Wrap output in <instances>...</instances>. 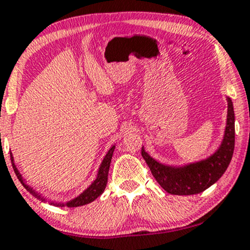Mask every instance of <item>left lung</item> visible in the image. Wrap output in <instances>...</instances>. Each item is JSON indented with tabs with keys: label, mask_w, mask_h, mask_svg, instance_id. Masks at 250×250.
I'll return each instance as SVG.
<instances>
[{
	"label": "left lung",
	"mask_w": 250,
	"mask_h": 250,
	"mask_svg": "<svg viewBox=\"0 0 250 250\" xmlns=\"http://www.w3.org/2000/svg\"><path fill=\"white\" fill-rule=\"evenodd\" d=\"M235 147V114L228 98V118L221 147L206 161L183 167H165L151 158L142 147V156L159 186L171 195H196L216 183L230 164Z\"/></svg>",
	"instance_id": "left-lung-1"
}]
</instances>
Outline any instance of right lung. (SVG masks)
<instances>
[{
	"mask_svg": "<svg viewBox=\"0 0 250 250\" xmlns=\"http://www.w3.org/2000/svg\"><path fill=\"white\" fill-rule=\"evenodd\" d=\"M113 151H114V146H112L110 148V151L107 152V155L105 156V158H104V161L102 163V165H100L99 167V172H98V177L93 183L91 184V187L88 188L87 190H85L83 193H81L80 196H78L77 198H74V200L69 201L68 203H66V207H68V208H74V207H81V206H85V204H88L91 203V202H93L95 198L99 197L100 195H102L104 190H105L106 188V184H107V176H108V170H110V165H111V159H112V155H113ZM10 159H12V164H13V169L15 171L16 176H18L19 181L21 182V184L26 189L28 190L29 192H32L33 195H35L36 197L40 198V196L38 195V193H35L34 191L32 190V188H29L27 186L26 183H24V181L22 179V176L20 175V172L16 169L15 164H14V159H13V156L10 155ZM44 201V200H43ZM57 206H63V204H57Z\"/></svg>",
	"mask_w": 250,
	"mask_h": 250,
	"instance_id": "1",
	"label": "right lung"
}]
</instances>
